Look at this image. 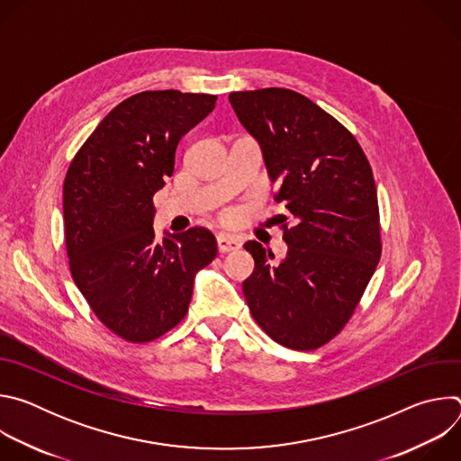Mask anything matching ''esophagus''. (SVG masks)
Returning <instances> with one entry per match:
<instances>
[{"mask_svg": "<svg viewBox=\"0 0 461 461\" xmlns=\"http://www.w3.org/2000/svg\"><path fill=\"white\" fill-rule=\"evenodd\" d=\"M217 244H219V251L221 253L235 251V249L240 248V240L237 237H231V235H226V233H221L217 237Z\"/></svg>", "mask_w": 461, "mask_h": 461, "instance_id": "1", "label": "esophagus"}]
</instances>
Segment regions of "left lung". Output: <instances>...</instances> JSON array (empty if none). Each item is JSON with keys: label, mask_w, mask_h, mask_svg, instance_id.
I'll return each mask as SVG.
<instances>
[{"label": "left lung", "mask_w": 461, "mask_h": 461, "mask_svg": "<svg viewBox=\"0 0 461 461\" xmlns=\"http://www.w3.org/2000/svg\"><path fill=\"white\" fill-rule=\"evenodd\" d=\"M231 107L258 140L283 215L288 255L257 240L242 292L255 322L276 343L317 350L352 319L381 258V222L370 162L350 131L310 98L281 87L235 91Z\"/></svg>", "instance_id": "1"}]
</instances>
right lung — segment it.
Returning <instances> with one entry per match:
<instances>
[{"mask_svg":"<svg viewBox=\"0 0 461 461\" xmlns=\"http://www.w3.org/2000/svg\"><path fill=\"white\" fill-rule=\"evenodd\" d=\"M217 96L175 89L120 102L93 131L63 180V228L75 285L104 326L149 343L185 317L194 276L217 240L194 226L158 244L153 194L173 175L180 139Z\"/></svg>","mask_w":461,"mask_h":461,"instance_id":"1","label":"right lung"}]
</instances>
